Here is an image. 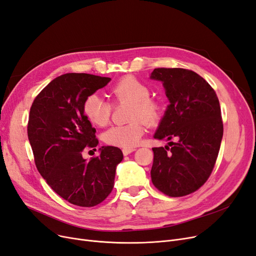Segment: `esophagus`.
Wrapping results in <instances>:
<instances>
[{
	"label": "esophagus",
	"mask_w": 256,
	"mask_h": 256,
	"mask_svg": "<svg viewBox=\"0 0 256 256\" xmlns=\"http://www.w3.org/2000/svg\"><path fill=\"white\" fill-rule=\"evenodd\" d=\"M134 151H136V148H124V149H122V154L128 156Z\"/></svg>",
	"instance_id": "1"
}]
</instances>
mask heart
I'll list each match as a JSON object with an SVG mask.
<instances>
[{
    "instance_id": "b5f03b06",
    "label": "heart",
    "mask_w": 256,
    "mask_h": 256,
    "mask_svg": "<svg viewBox=\"0 0 256 256\" xmlns=\"http://www.w3.org/2000/svg\"><path fill=\"white\" fill-rule=\"evenodd\" d=\"M110 96L114 103H129V120L127 125L114 126L108 129L104 134V140L110 146L132 148L136 146L145 134L148 124H156L162 116V102L151 98L150 87L134 76H126L118 80L109 90ZM112 106L102 100L98 94H89L83 103L85 116L96 126L103 127L108 124Z\"/></svg>"
}]
</instances>
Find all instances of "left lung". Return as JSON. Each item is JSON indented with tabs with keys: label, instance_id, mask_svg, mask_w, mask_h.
<instances>
[{
	"label": "left lung",
	"instance_id": "obj_1",
	"mask_svg": "<svg viewBox=\"0 0 256 256\" xmlns=\"http://www.w3.org/2000/svg\"><path fill=\"white\" fill-rule=\"evenodd\" d=\"M150 78L162 82L170 102L154 138L178 140L152 148L151 180L166 196H185L207 182L216 165L224 132L220 102L192 70L156 68Z\"/></svg>",
	"mask_w": 256,
	"mask_h": 256
}]
</instances>
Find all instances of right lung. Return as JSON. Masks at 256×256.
<instances>
[{
	"label": "right lung",
	"mask_w": 256,
	"mask_h": 256,
	"mask_svg": "<svg viewBox=\"0 0 256 256\" xmlns=\"http://www.w3.org/2000/svg\"><path fill=\"white\" fill-rule=\"evenodd\" d=\"M110 80L87 74L58 76L36 96L29 112L27 134L38 171L60 198L80 207H94L109 196L122 160V150L114 146L102 147L89 160L82 156L98 144L83 112L84 100Z\"/></svg>",
	"instance_id": "obj_1"
}]
</instances>
